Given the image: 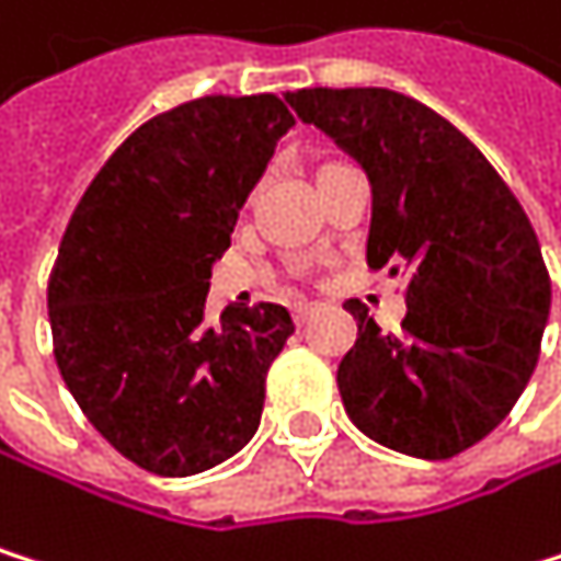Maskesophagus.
Here are the masks:
<instances>
[{
  "label": "esophagus",
  "instance_id": "esophagus-1",
  "mask_svg": "<svg viewBox=\"0 0 561 561\" xmlns=\"http://www.w3.org/2000/svg\"><path fill=\"white\" fill-rule=\"evenodd\" d=\"M312 312H316V302H309V299H299V302H293V316H296V322H306Z\"/></svg>",
  "mask_w": 561,
  "mask_h": 561
}]
</instances>
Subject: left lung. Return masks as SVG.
<instances>
[{
  "label": "left lung",
  "instance_id": "obj_1",
  "mask_svg": "<svg viewBox=\"0 0 561 561\" xmlns=\"http://www.w3.org/2000/svg\"><path fill=\"white\" fill-rule=\"evenodd\" d=\"M286 99L369 172L366 262L405 278L399 335L345 302L358 335L339 363L342 405L386 449L453 459L512 412L536 373L552 306L539 236L492 162L435 108L392 89Z\"/></svg>",
  "mask_w": 561,
  "mask_h": 561
}]
</instances>
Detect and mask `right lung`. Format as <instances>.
Wrapping results in <instances>:
<instances>
[{"label": "right lung", "mask_w": 561, "mask_h": 561, "mask_svg": "<svg viewBox=\"0 0 561 561\" xmlns=\"http://www.w3.org/2000/svg\"><path fill=\"white\" fill-rule=\"evenodd\" d=\"M293 126L272 92L159 112L66 226L49 272L56 366L105 443L146 472H206L259 428L265 373L296 325L275 302L213 319L209 275Z\"/></svg>", "instance_id": "obj_1"}]
</instances>
